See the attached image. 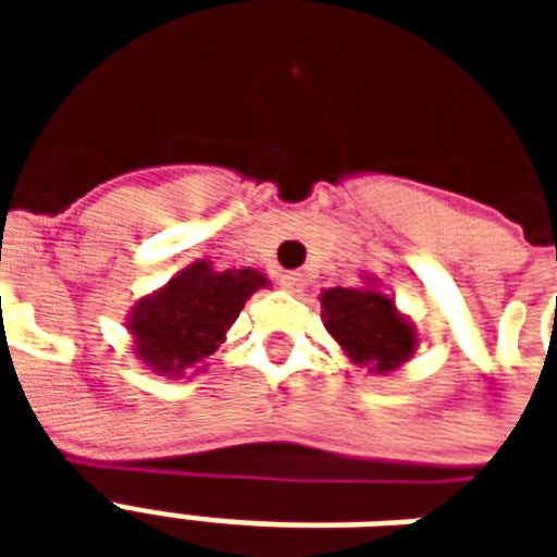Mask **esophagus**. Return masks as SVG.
<instances>
[{
  "label": "esophagus",
  "mask_w": 557,
  "mask_h": 557,
  "mask_svg": "<svg viewBox=\"0 0 557 557\" xmlns=\"http://www.w3.org/2000/svg\"><path fill=\"white\" fill-rule=\"evenodd\" d=\"M280 286H283L286 292H304L307 280H304L301 271H286V274L280 277Z\"/></svg>",
  "instance_id": "esophagus-1"
}]
</instances>
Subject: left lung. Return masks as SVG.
<instances>
[{
	"label": "left lung",
	"mask_w": 557,
	"mask_h": 557,
	"mask_svg": "<svg viewBox=\"0 0 557 557\" xmlns=\"http://www.w3.org/2000/svg\"><path fill=\"white\" fill-rule=\"evenodd\" d=\"M325 327L349 358L375 373H391L409 361L414 334L399 319L394 301L373 289H327L322 295Z\"/></svg>",
	"instance_id": "1"
}]
</instances>
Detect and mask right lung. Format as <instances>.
<instances>
[{
  "label": "right lung",
  "mask_w": 557,
  "mask_h": 557,
  "mask_svg": "<svg viewBox=\"0 0 557 557\" xmlns=\"http://www.w3.org/2000/svg\"><path fill=\"white\" fill-rule=\"evenodd\" d=\"M259 286L265 277L253 268L211 271L206 262L184 268L131 315L137 355L154 373L170 375L202 363Z\"/></svg>",
  "instance_id": "right-lung-1"
}]
</instances>
